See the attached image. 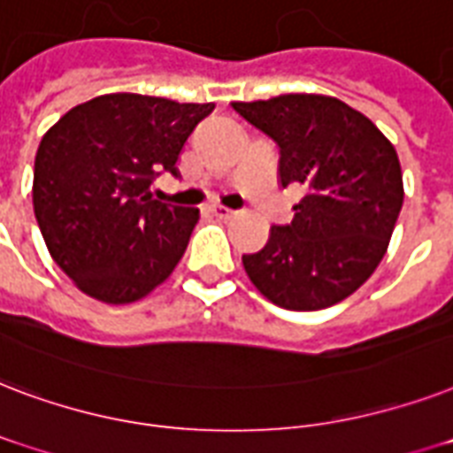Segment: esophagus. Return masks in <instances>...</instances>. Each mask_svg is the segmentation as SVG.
<instances>
[{
    "label": "esophagus",
    "mask_w": 453,
    "mask_h": 453,
    "mask_svg": "<svg viewBox=\"0 0 453 453\" xmlns=\"http://www.w3.org/2000/svg\"><path fill=\"white\" fill-rule=\"evenodd\" d=\"M210 212H212L215 217H219V219H234V217H236V210L224 208V205H212Z\"/></svg>",
    "instance_id": "obj_1"
}]
</instances>
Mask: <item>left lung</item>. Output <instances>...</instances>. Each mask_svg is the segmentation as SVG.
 Returning a JSON list of instances; mask_svg holds the SVG:
<instances>
[{"label": "left lung", "mask_w": 453, "mask_h": 453, "mask_svg": "<svg viewBox=\"0 0 453 453\" xmlns=\"http://www.w3.org/2000/svg\"><path fill=\"white\" fill-rule=\"evenodd\" d=\"M231 106L279 146L281 187L307 191L293 222L272 226L265 248L243 255L250 281L283 310L345 300L376 272L397 224V150L366 115L333 96L283 94Z\"/></svg>", "instance_id": "left-lung-1"}]
</instances>
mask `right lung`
I'll use <instances>...</instances> for the list:
<instances>
[{"label": "right lung", "instance_id": "obj_1", "mask_svg": "<svg viewBox=\"0 0 453 453\" xmlns=\"http://www.w3.org/2000/svg\"><path fill=\"white\" fill-rule=\"evenodd\" d=\"M215 104L104 94L70 108L35 156L33 205L51 257L87 296L142 300L172 274L198 208L160 203L150 184L177 163Z\"/></svg>", "mask_w": 453, "mask_h": 453}]
</instances>
